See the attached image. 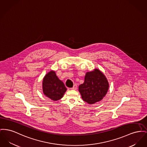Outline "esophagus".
Listing matches in <instances>:
<instances>
[{"instance_id": "esophagus-1", "label": "esophagus", "mask_w": 147, "mask_h": 147, "mask_svg": "<svg viewBox=\"0 0 147 147\" xmlns=\"http://www.w3.org/2000/svg\"><path fill=\"white\" fill-rule=\"evenodd\" d=\"M71 89H73V90H76L77 89V84H75L73 88H71Z\"/></svg>"}]
</instances>
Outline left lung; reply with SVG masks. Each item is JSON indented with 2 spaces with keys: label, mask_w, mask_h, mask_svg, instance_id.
Here are the masks:
<instances>
[{
  "label": "left lung",
  "mask_w": 147,
  "mask_h": 147,
  "mask_svg": "<svg viewBox=\"0 0 147 147\" xmlns=\"http://www.w3.org/2000/svg\"><path fill=\"white\" fill-rule=\"evenodd\" d=\"M109 89L108 80L99 69L87 72L83 84L79 86V91L84 101L93 104L100 101Z\"/></svg>",
  "instance_id": "obj_1"
}]
</instances>
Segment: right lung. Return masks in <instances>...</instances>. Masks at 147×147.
Listing matches in <instances>:
<instances>
[{"label": "right lung", "instance_id": "right-lung-1", "mask_svg": "<svg viewBox=\"0 0 147 147\" xmlns=\"http://www.w3.org/2000/svg\"><path fill=\"white\" fill-rule=\"evenodd\" d=\"M42 86L44 94L54 101L61 99L67 90L63 82L58 78L53 70L44 76Z\"/></svg>", "mask_w": 147, "mask_h": 147}]
</instances>
